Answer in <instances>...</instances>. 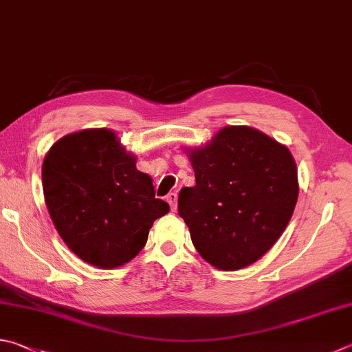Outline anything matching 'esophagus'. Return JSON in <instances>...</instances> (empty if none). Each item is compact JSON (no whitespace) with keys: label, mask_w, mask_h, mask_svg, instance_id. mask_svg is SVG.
Instances as JSON below:
<instances>
[{"label":"esophagus","mask_w":352,"mask_h":352,"mask_svg":"<svg viewBox=\"0 0 352 352\" xmlns=\"http://www.w3.org/2000/svg\"><path fill=\"white\" fill-rule=\"evenodd\" d=\"M165 199H167V202L170 204V208L175 211L177 207V193H175V191H170V193L165 196Z\"/></svg>","instance_id":"esophagus-1"}]
</instances>
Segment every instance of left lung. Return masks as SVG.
Wrapping results in <instances>:
<instances>
[{"instance_id":"8db88e82","label":"left lung","mask_w":352,"mask_h":352,"mask_svg":"<svg viewBox=\"0 0 352 352\" xmlns=\"http://www.w3.org/2000/svg\"><path fill=\"white\" fill-rule=\"evenodd\" d=\"M196 185L177 211L205 261L225 271L248 267L287 228L299 196L297 167L285 145L251 127H225L190 150Z\"/></svg>"}]
</instances>
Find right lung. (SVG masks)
I'll list each match as a JSON object with an SVG mask.
<instances>
[{
  "mask_svg": "<svg viewBox=\"0 0 352 352\" xmlns=\"http://www.w3.org/2000/svg\"><path fill=\"white\" fill-rule=\"evenodd\" d=\"M43 190L67 247L105 270L131 261L153 222L170 210L107 129L82 130L53 144L43 164Z\"/></svg>",
  "mask_w": 352,
  "mask_h": 352,
  "instance_id": "right-lung-1",
  "label": "right lung"
}]
</instances>
